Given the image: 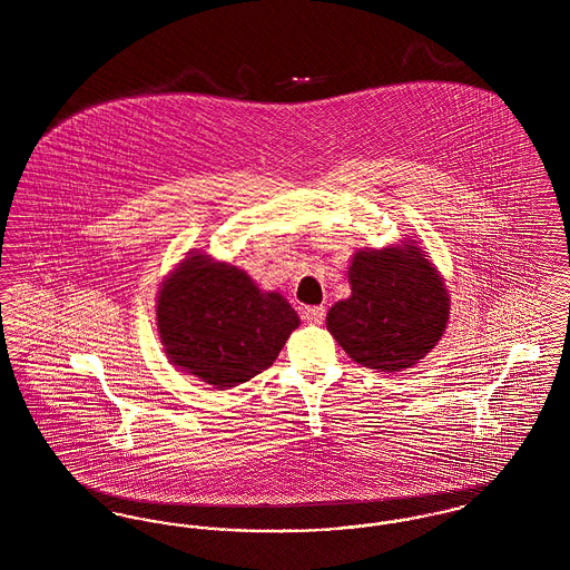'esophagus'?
<instances>
[{"mask_svg":"<svg viewBox=\"0 0 570 570\" xmlns=\"http://www.w3.org/2000/svg\"><path fill=\"white\" fill-rule=\"evenodd\" d=\"M325 314V307L312 305V307H305V309H303V321H305V323H309V325H323Z\"/></svg>","mask_w":570,"mask_h":570,"instance_id":"esophagus-1","label":"esophagus"}]
</instances>
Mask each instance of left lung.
I'll return each mask as SVG.
<instances>
[{"mask_svg": "<svg viewBox=\"0 0 570 570\" xmlns=\"http://www.w3.org/2000/svg\"><path fill=\"white\" fill-rule=\"evenodd\" d=\"M348 282L353 293L328 309L326 328L358 365L402 372L444 335L451 297L419 242L356 249Z\"/></svg>", "mask_w": 570, "mask_h": 570, "instance_id": "1", "label": "left lung"}]
</instances>
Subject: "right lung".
I'll list each match as a JSON object with an SVG mask.
<instances>
[{"label": "right lung", "mask_w": 570, "mask_h": 570, "mask_svg": "<svg viewBox=\"0 0 570 570\" xmlns=\"http://www.w3.org/2000/svg\"><path fill=\"white\" fill-rule=\"evenodd\" d=\"M156 325L168 361L217 391L272 367L301 325L293 305L239 267L191 249L164 277Z\"/></svg>", "instance_id": "right-lung-1"}]
</instances>
